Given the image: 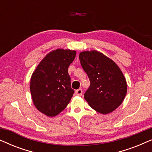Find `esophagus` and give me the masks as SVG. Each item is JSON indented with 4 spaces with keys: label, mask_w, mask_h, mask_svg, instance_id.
Segmentation results:
<instances>
[{
    "label": "esophagus",
    "mask_w": 152,
    "mask_h": 152,
    "mask_svg": "<svg viewBox=\"0 0 152 152\" xmlns=\"http://www.w3.org/2000/svg\"><path fill=\"white\" fill-rule=\"evenodd\" d=\"M83 91L82 89H77V90L75 91V95H77V96H81L82 95Z\"/></svg>",
    "instance_id": "obj_1"
}]
</instances>
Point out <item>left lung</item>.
I'll list each match as a JSON object with an SVG mask.
<instances>
[{"instance_id":"1","label":"left lung","mask_w":152,"mask_h":152,"mask_svg":"<svg viewBox=\"0 0 152 152\" xmlns=\"http://www.w3.org/2000/svg\"><path fill=\"white\" fill-rule=\"evenodd\" d=\"M80 60L91 83L84 99L99 113L113 112L122 103L127 91L126 79L119 66L97 50L81 52Z\"/></svg>"}]
</instances>
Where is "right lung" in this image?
Segmentation results:
<instances>
[{"mask_svg": "<svg viewBox=\"0 0 152 152\" xmlns=\"http://www.w3.org/2000/svg\"><path fill=\"white\" fill-rule=\"evenodd\" d=\"M76 51L57 49L41 60L30 79V93L37 110L55 117L69 104L74 93L68 69Z\"/></svg>", "mask_w": 152, "mask_h": 152, "instance_id": "1", "label": "right lung"}]
</instances>
